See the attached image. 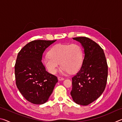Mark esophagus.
I'll use <instances>...</instances> for the list:
<instances>
[{"mask_svg": "<svg viewBox=\"0 0 122 122\" xmlns=\"http://www.w3.org/2000/svg\"><path fill=\"white\" fill-rule=\"evenodd\" d=\"M65 78H64L63 77H61V76H59L58 77V80H59V81H61V80H63Z\"/></svg>", "mask_w": 122, "mask_h": 122, "instance_id": "esophagus-1", "label": "esophagus"}]
</instances>
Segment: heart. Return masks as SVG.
<instances>
[{
  "instance_id": "1",
  "label": "heart",
  "mask_w": 122,
  "mask_h": 122,
  "mask_svg": "<svg viewBox=\"0 0 122 122\" xmlns=\"http://www.w3.org/2000/svg\"><path fill=\"white\" fill-rule=\"evenodd\" d=\"M83 61V51L77 44L54 46L48 51V56L44 60L45 67L49 73H57L61 64L65 73H74L81 68Z\"/></svg>"
}]
</instances>
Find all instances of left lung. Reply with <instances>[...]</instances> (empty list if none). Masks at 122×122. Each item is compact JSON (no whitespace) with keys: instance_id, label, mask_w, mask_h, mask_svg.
I'll return each instance as SVG.
<instances>
[{"instance_id":"1","label":"left lung","mask_w":122,"mask_h":122,"mask_svg":"<svg viewBox=\"0 0 122 122\" xmlns=\"http://www.w3.org/2000/svg\"><path fill=\"white\" fill-rule=\"evenodd\" d=\"M83 46L84 57L81 68L72 77L71 92L73 101L87 106L97 100L106 88L108 65L103 49L86 37L74 38Z\"/></svg>"}]
</instances>
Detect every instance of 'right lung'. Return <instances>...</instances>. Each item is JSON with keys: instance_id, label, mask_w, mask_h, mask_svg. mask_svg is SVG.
Masks as SVG:
<instances>
[{"instance_id": "right-lung-1", "label": "right lung", "mask_w": 122, "mask_h": 122, "mask_svg": "<svg viewBox=\"0 0 122 122\" xmlns=\"http://www.w3.org/2000/svg\"><path fill=\"white\" fill-rule=\"evenodd\" d=\"M56 41H32L20 50L16 57V86L25 98L33 104L46 102L58 82L56 76L47 72L41 62L45 49Z\"/></svg>"}]
</instances>
